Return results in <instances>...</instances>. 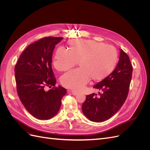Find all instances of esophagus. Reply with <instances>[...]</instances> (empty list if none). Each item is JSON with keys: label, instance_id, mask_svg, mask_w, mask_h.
I'll use <instances>...</instances> for the list:
<instances>
[{"label": "esophagus", "instance_id": "esophagus-1", "mask_svg": "<svg viewBox=\"0 0 150 150\" xmlns=\"http://www.w3.org/2000/svg\"><path fill=\"white\" fill-rule=\"evenodd\" d=\"M69 92L71 93L72 95H74V96H76V95H77L78 94V92H76V91H69Z\"/></svg>", "mask_w": 150, "mask_h": 150}]
</instances>
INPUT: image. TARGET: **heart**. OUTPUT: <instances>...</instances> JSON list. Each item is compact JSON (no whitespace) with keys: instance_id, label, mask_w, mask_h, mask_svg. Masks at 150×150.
Wrapping results in <instances>:
<instances>
[{"instance_id":"obj_1","label":"heart","mask_w":150,"mask_h":150,"mask_svg":"<svg viewBox=\"0 0 150 150\" xmlns=\"http://www.w3.org/2000/svg\"><path fill=\"white\" fill-rule=\"evenodd\" d=\"M69 50L58 48L53 64L58 71H66L78 63L80 67L63 75L64 87L79 91L93 81L105 79L115 69L118 61V52L111 45L89 39H74L68 42Z\"/></svg>"}]
</instances>
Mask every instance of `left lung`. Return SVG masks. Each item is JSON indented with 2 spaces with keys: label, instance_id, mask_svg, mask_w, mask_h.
Here are the masks:
<instances>
[{
  "label": "left lung",
  "instance_id": "left-lung-1",
  "mask_svg": "<svg viewBox=\"0 0 150 150\" xmlns=\"http://www.w3.org/2000/svg\"><path fill=\"white\" fill-rule=\"evenodd\" d=\"M132 72L129 56L121 49L115 70L94 86V88L100 91L99 94L88 95L83 104L82 111L88 119L97 122L104 121L119 111L128 96Z\"/></svg>",
  "mask_w": 150,
  "mask_h": 150
}]
</instances>
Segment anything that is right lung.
<instances>
[{"mask_svg":"<svg viewBox=\"0 0 150 150\" xmlns=\"http://www.w3.org/2000/svg\"><path fill=\"white\" fill-rule=\"evenodd\" d=\"M62 39L46 37L30 44L15 66L18 96L27 111L39 120H47L56 115L67 93L65 88L55 86L51 66L54 47ZM47 87L52 89L47 91Z\"/></svg>","mask_w":150,"mask_h":150,"instance_id":"right-lung-1","label":"right lung"}]
</instances>
